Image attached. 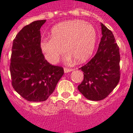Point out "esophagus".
Listing matches in <instances>:
<instances>
[{"mask_svg": "<svg viewBox=\"0 0 133 133\" xmlns=\"http://www.w3.org/2000/svg\"><path fill=\"white\" fill-rule=\"evenodd\" d=\"M73 70L72 68H64V72L65 73L70 72L71 71H72Z\"/></svg>", "mask_w": 133, "mask_h": 133, "instance_id": "obj_1", "label": "esophagus"}]
</instances>
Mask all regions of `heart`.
Here are the masks:
<instances>
[{
    "label": "heart",
    "instance_id": "1",
    "mask_svg": "<svg viewBox=\"0 0 133 133\" xmlns=\"http://www.w3.org/2000/svg\"><path fill=\"white\" fill-rule=\"evenodd\" d=\"M52 37L41 41V49L48 62L54 64L65 52L77 62L86 61L92 55L96 42V32L91 24L80 20L68 21L52 28Z\"/></svg>",
    "mask_w": 133,
    "mask_h": 133
}]
</instances>
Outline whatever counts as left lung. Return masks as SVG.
Here are the masks:
<instances>
[{"instance_id": "left-lung-1", "label": "left lung", "mask_w": 133, "mask_h": 133, "mask_svg": "<svg viewBox=\"0 0 133 133\" xmlns=\"http://www.w3.org/2000/svg\"><path fill=\"white\" fill-rule=\"evenodd\" d=\"M102 37L94 57L79 68L83 80L78 85L79 92L91 101L107 97L120 79L119 48L112 32L101 23Z\"/></svg>"}]
</instances>
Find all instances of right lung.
<instances>
[{"label":"right lung","mask_w":133,"mask_h":133,"mask_svg":"<svg viewBox=\"0 0 133 133\" xmlns=\"http://www.w3.org/2000/svg\"><path fill=\"white\" fill-rule=\"evenodd\" d=\"M46 20L25 26L16 36L11 49L10 74L14 89L29 101H44L52 95L64 73L61 66L45 59L41 49V26Z\"/></svg>","instance_id":"add662e5"}]
</instances>
